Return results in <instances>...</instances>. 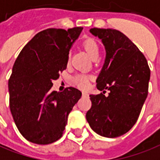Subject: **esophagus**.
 <instances>
[{
    "label": "esophagus",
    "instance_id": "34e87169",
    "mask_svg": "<svg viewBox=\"0 0 160 160\" xmlns=\"http://www.w3.org/2000/svg\"><path fill=\"white\" fill-rule=\"evenodd\" d=\"M82 95L84 96V97H87V96H88V92H82Z\"/></svg>",
    "mask_w": 160,
    "mask_h": 160
}]
</instances>
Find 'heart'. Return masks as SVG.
<instances>
[{
    "mask_svg": "<svg viewBox=\"0 0 160 160\" xmlns=\"http://www.w3.org/2000/svg\"><path fill=\"white\" fill-rule=\"evenodd\" d=\"M83 48L92 59H96L99 56V46H98V43L96 42L94 39L87 38L83 41ZM90 80H91V77L89 75L80 73V74H77L76 76L73 78V82L80 88L86 89V88H88Z\"/></svg>",
    "mask_w": 160,
    "mask_h": 160,
    "instance_id": "b5f03b06",
    "label": "heart"
}]
</instances>
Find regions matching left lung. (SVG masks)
<instances>
[{"label": "left lung", "instance_id": "left-lung-1", "mask_svg": "<svg viewBox=\"0 0 160 160\" xmlns=\"http://www.w3.org/2000/svg\"><path fill=\"white\" fill-rule=\"evenodd\" d=\"M90 32L101 39L107 56L96 80V88L103 92L90 95L92 107L86 118L96 133L116 138L138 119L148 94L150 68L144 54L120 31L93 28Z\"/></svg>", "mask_w": 160, "mask_h": 160}]
</instances>
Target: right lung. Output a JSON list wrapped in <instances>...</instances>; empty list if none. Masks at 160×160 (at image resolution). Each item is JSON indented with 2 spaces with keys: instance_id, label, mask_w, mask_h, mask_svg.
<instances>
[{
  "instance_id": "1",
  "label": "right lung",
  "mask_w": 160,
  "mask_h": 160,
  "mask_svg": "<svg viewBox=\"0 0 160 160\" xmlns=\"http://www.w3.org/2000/svg\"><path fill=\"white\" fill-rule=\"evenodd\" d=\"M81 27L48 28L27 43L8 80L9 107L18 130L30 142L48 145L62 137L68 117L81 97L77 88L53 91V80L67 68L72 42Z\"/></svg>"
}]
</instances>
